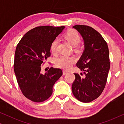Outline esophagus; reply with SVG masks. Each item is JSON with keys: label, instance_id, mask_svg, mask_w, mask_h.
I'll return each mask as SVG.
<instances>
[{"label": "esophagus", "instance_id": "1", "mask_svg": "<svg viewBox=\"0 0 124 124\" xmlns=\"http://www.w3.org/2000/svg\"><path fill=\"white\" fill-rule=\"evenodd\" d=\"M63 74H64V75H65V74H66L68 73V72H67V71H65V70H63Z\"/></svg>", "mask_w": 124, "mask_h": 124}]
</instances>
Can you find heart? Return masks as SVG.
<instances>
[{"label":"heart","mask_w":124,"mask_h":124,"mask_svg":"<svg viewBox=\"0 0 124 124\" xmlns=\"http://www.w3.org/2000/svg\"><path fill=\"white\" fill-rule=\"evenodd\" d=\"M64 38L73 47H76L80 43L81 37L79 34L75 30L71 29L68 31L64 35ZM58 39L55 38L52 42L50 46V50L52 53L55 54L57 51ZM76 59L74 56H61L56 60L57 67L65 70H69L72 68L73 64L76 62Z\"/></svg>","instance_id":"1"}]
</instances>
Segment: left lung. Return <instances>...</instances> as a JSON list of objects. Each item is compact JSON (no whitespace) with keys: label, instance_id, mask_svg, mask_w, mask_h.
Here are the masks:
<instances>
[{"label":"left lung","instance_id":"left-lung-1","mask_svg":"<svg viewBox=\"0 0 124 124\" xmlns=\"http://www.w3.org/2000/svg\"><path fill=\"white\" fill-rule=\"evenodd\" d=\"M73 28L84 42V50L76 65L85 76L74 73L72 93L78 101L89 103L99 97L106 86L110 68L109 50L101 34L93 28L81 25Z\"/></svg>","mask_w":124,"mask_h":124}]
</instances>
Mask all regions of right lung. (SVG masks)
Instances as JSON below:
<instances>
[{"instance_id":"add662e5","label":"right lung","mask_w":124,"mask_h":124,"mask_svg":"<svg viewBox=\"0 0 124 124\" xmlns=\"http://www.w3.org/2000/svg\"><path fill=\"white\" fill-rule=\"evenodd\" d=\"M65 26H38L27 32L16 48L14 71L17 83L25 97L42 102L52 94L53 86L62 74V69L50 68L40 73L41 64L50 56V46Z\"/></svg>"}]
</instances>
